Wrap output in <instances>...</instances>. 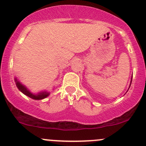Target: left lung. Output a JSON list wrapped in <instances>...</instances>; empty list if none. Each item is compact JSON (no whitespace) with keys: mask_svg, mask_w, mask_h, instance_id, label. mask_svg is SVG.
Returning a JSON list of instances; mask_svg holds the SVG:
<instances>
[{"mask_svg":"<svg viewBox=\"0 0 146 146\" xmlns=\"http://www.w3.org/2000/svg\"><path fill=\"white\" fill-rule=\"evenodd\" d=\"M131 82H132V77H131V83H130V85H129V88H130L131 84ZM128 90H127V91H128Z\"/></svg>","mask_w":146,"mask_h":146,"instance_id":"left-lung-1","label":"left lung"}]
</instances>
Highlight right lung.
<instances>
[{
	"label": "right lung",
	"mask_w": 146,
	"mask_h": 146,
	"mask_svg": "<svg viewBox=\"0 0 146 146\" xmlns=\"http://www.w3.org/2000/svg\"><path fill=\"white\" fill-rule=\"evenodd\" d=\"M15 82L16 86H17V88H18V90L20 92H23L24 95H27L29 98H32V99L33 100H43L44 99V98H47V97L50 95V92H47V91H41V92H39L36 94L32 93L25 85H24L23 83H21V82H20V80H19L17 78H15Z\"/></svg>",
	"instance_id": "add662e5"
}]
</instances>
